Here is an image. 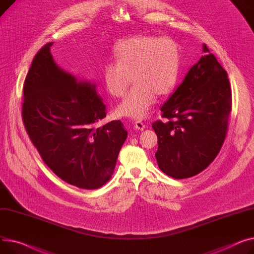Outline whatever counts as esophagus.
<instances>
[{
    "instance_id": "obj_1",
    "label": "esophagus",
    "mask_w": 254,
    "mask_h": 254,
    "mask_svg": "<svg viewBox=\"0 0 254 254\" xmlns=\"http://www.w3.org/2000/svg\"><path fill=\"white\" fill-rule=\"evenodd\" d=\"M134 128H135L136 130H143V129L145 128V125H144V123H142L141 121L136 120L135 123H134Z\"/></svg>"
}]
</instances>
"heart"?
<instances>
[{
    "mask_svg": "<svg viewBox=\"0 0 254 254\" xmlns=\"http://www.w3.org/2000/svg\"><path fill=\"white\" fill-rule=\"evenodd\" d=\"M114 57L116 63H107L102 68L107 91L121 97L132 79L135 83L117 107V114L123 117L144 118L157 94L171 92L181 70L180 46L169 37L141 35L124 39L115 46Z\"/></svg>",
    "mask_w": 254,
    "mask_h": 254,
    "instance_id": "1",
    "label": "heart"
}]
</instances>
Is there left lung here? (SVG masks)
Masks as SVG:
<instances>
[{
	"label": "left lung",
	"mask_w": 254,
	"mask_h": 254,
	"mask_svg": "<svg viewBox=\"0 0 254 254\" xmlns=\"http://www.w3.org/2000/svg\"><path fill=\"white\" fill-rule=\"evenodd\" d=\"M199 62L161 108L168 121L154 122L159 168L183 180L210 165L225 141L232 91L228 73L206 45Z\"/></svg>",
	"instance_id": "left-lung-1"
}]
</instances>
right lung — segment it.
Returning <instances> with one entry per match:
<instances>
[{"instance_id": "1", "label": "right lung", "mask_w": 254, "mask_h": 254, "mask_svg": "<svg viewBox=\"0 0 254 254\" xmlns=\"http://www.w3.org/2000/svg\"><path fill=\"white\" fill-rule=\"evenodd\" d=\"M48 43L36 54L23 86L22 120L45 164L63 181L94 190L112 177L127 138L123 123L107 117L96 85L55 63Z\"/></svg>"}]
</instances>
